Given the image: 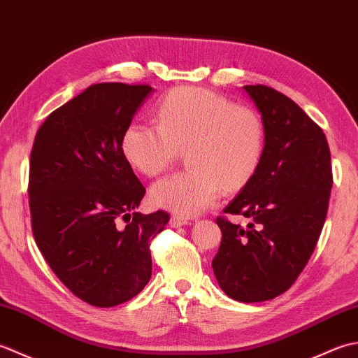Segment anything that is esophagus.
Masks as SVG:
<instances>
[{
	"label": "esophagus",
	"instance_id": "34e87169",
	"mask_svg": "<svg viewBox=\"0 0 358 358\" xmlns=\"http://www.w3.org/2000/svg\"><path fill=\"white\" fill-rule=\"evenodd\" d=\"M171 226L172 227H180V226H186V224H191V220L185 218V217H180V215H173L171 217Z\"/></svg>",
	"mask_w": 358,
	"mask_h": 358
}]
</instances>
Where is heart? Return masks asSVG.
Masks as SVG:
<instances>
[{"mask_svg": "<svg viewBox=\"0 0 358 358\" xmlns=\"http://www.w3.org/2000/svg\"><path fill=\"white\" fill-rule=\"evenodd\" d=\"M266 146L255 109L199 87H178L158 106V124L132 123L121 141L135 171L157 177L186 152L189 169L150 189L157 206L194 217L215 206L223 187L234 192L254 178Z\"/></svg>", "mask_w": 358, "mask_h": 358, "instance_id": "obj_1", "label": "heart"}]
</instances>
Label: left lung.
I'll return each mask as SVG.
<instances>
[{
    "instance_id": "1",
    "label": "left lung",
    "mask_w": 358,
    "mask_h": 358,
    "mask_svg": "<svg viewBox=\"0 0 358 358\" xmlns=\"http://www.w3.org/2000/svg\"><path fill=\"white\" fill-rule=\"evenodd\" d=\"M262 113V164L224 214L222 243L212 260L220 287L234 300L255 303L286 292L305 269L328 214L332 187L326 135L299 104L264 85L243 87Z\"/></svg>"
}]
</instances>
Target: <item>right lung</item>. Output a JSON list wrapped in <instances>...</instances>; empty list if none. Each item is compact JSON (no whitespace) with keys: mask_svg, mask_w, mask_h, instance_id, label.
I'll return each mask as SVG.
<instances>
[{"mask_svg":"<svg viewBox=\"0 0 358 358\" xmlns=\"http://www.w3.org/2000/svg\"><path fill=\"white\" fill-rule=\"evenodd\" d=\"M149 85L96 83L38 129L29 208L38 249L69 291L96 308L134 299L152 273L150 241L166 210L140 214L146 189L121 141Z\"/></svg>","mask_w":358,"mask_h":358,"instance_id":"right-lung-1","label":"right lung"}]
</instances>
